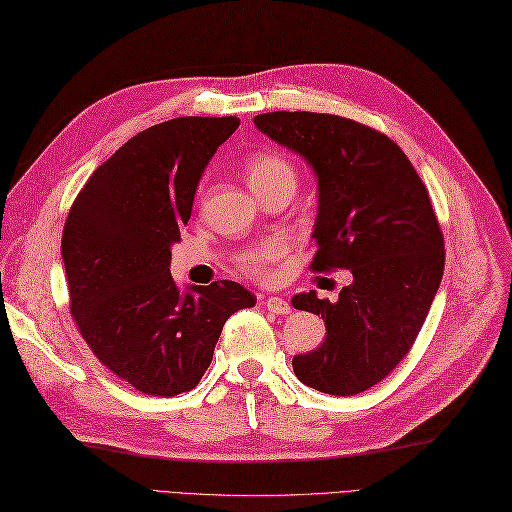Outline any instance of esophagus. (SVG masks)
Instances as JSON below:
<instances>
[{
	"label": "esophagus",
	"mask_w": 512,
	"mask_h": 512,
	"mask_svg": "<svg viewBox=\"0 0 512 512\" xmlns=\"http://www.w3.org/2000/svg\"><path fill=\"white\" fill-rule=\"evenodd\" d=\"M265 306L273 314H288L290 310H293V308H290V303L286 299H282V297H269L265 301Z\"/></svg>",
	"instance_id": "1"
}]
</instances>
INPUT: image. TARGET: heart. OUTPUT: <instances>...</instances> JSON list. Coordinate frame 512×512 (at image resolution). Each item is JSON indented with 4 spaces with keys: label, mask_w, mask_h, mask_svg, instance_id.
Instances as JSON below:
<instances>
[{
    "label": "heart",
    "mask_w": 512,
    "mask_h": 512,
    "mask_svg": "<svg viewBox=\"0 0 512 512\" xmlns=\"http://www.w3.org/2000/svg\"><path fill=\"white\" fill-rule=\"evenodd\" d=\"M245 176L250 183L252 191H260L262 187H269L273 183H293L295 185V170L290 163L275 155V153H258L247 159L245 163ZM286 252V239L284 237H271L262 241L254 250L245 252L239 260L241 267L256 275V278L269 280L273 278V262Z\"/></svg>",
    "instance_id": "obj_1"
}]
</instances>
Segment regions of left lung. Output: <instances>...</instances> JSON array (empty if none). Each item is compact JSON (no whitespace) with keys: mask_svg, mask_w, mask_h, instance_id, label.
<instances>
[{"mask_svg":"<svg viewBox=\"0 0 512 512\" xmlns=\"http://www.w3.org/2000/svg\"><path fill=\"white\" fill-rule=\"evenodd\" d=\"M256 129L310 165L319 187L314 271L349 269L336 301L316 290L293 297L321 314L325 342L293 357L308 388L353 396L385 379L407 355L444 275V237L428 191L388 135L355 120L271 112Z\"/></svg>","mask_w":512,"mask_h":512,"instance_id":"8db88e82","label":"left lung"}]
</instances>
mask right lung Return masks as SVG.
Listing matches in <instances>:
<instances>
[{
    "label": "right lung",
    "instance_id": "obj_1",
    "mask_svg": "<svg viewBox=\"0 0 512 512\" xmlns=\"http://www.w3.org/2000/svg\"><path fill=\"white\" fill-rule=\"evenodd\" d=\"M239 118L185 116L120 146L79 191L62 232L71 312L92 353L150 396L196 388L224 323L256 297L232 280L170 273L206 165Z\"/></svg>",
    "mask_w": 512,
    "mask_h": 512
}]
</instances>
